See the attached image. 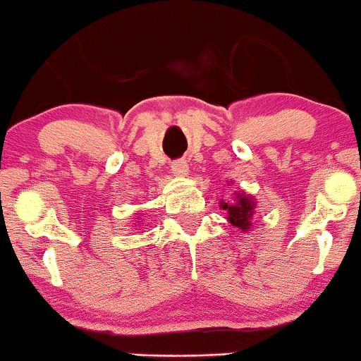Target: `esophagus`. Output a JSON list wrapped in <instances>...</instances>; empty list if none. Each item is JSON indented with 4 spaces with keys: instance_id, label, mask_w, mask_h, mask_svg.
<instances>
[{
    "instance_id": "esophagus-1",
    "label": "esophagus",
    "mask_w": 361,
    "mask_h": 361,
    "mask_svg": "<svg viewBox=\"0 0 361 361\" xmlns=\"http://www.w3.org/2000/svg\"><path fill=\"white\" fill-rule=\"evenodd\" d=\"M189 172V166L184 160H177L172 164V173L176 177H185Z\"/></svg>"
}]
</instances>
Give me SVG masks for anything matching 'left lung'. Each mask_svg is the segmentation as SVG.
<instances>
[{"label":"left lung","instance_id":"1","mask_svg":"<svg viewBox=\"0 0 361 361\" xmlns=\"http://www.w3.org/2000/svg\"><path fill=\"white\" fill-rule=\"evenodd\" d=\"M220 208L227 212V222L232 224L238 231L250 232L253 224V215L257 210V201L244 191H235L232 201H220Z\"/></svg>","mask_w":361,"mask_h":361}]
</instances>
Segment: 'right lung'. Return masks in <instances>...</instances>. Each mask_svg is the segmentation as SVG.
I'll return each instance as SVG.
<instances>
[{
	"mask_svg": "<svg viewBox=\"0 0 361 361\" xmlns=\"http://www.w3.org/2000/svg\"><path fill=\"white\" fill-rule=\"evenodd\" d=\"M135 215H137V213H135ZM139 222H141V216H139V219L135 220V224H139ZM134 227H135V226H134Z\"/></svg>",
	"mask_w": 361,
	"mask_h": 361,
	"instance_id": "obj_1",
	"label": "right lung"
}]
</instances>
